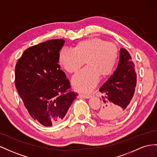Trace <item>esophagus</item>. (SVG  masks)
<instances>
[{"label":"esophagus","instance_id":"esophagus-1","mask_svg":"<svg viewBox=\"0 0 157 157\" xmlns=\"http://www.w3.org/2000/svg\"><path fill=\"white\" fill-rule=\"evenodd\" d=\"M79 96L82 97V98H89L91 97V96L89 95H82H82H79Z\"/></svg>","mask_w":157,"mask_h":157}]
</instances>
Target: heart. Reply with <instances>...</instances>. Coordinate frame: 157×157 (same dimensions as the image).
<instances>
[{
    "mask_svg": "<svg viewBox=\"0 0 157 157\" xmlns=\"http://www.w3.org/2000/svg\"><path fill=\"white\" fill-rule=\"evenodd\" d=\"M118 56L114 44L93 37L79 42L74 49L62 48L59 60L69 73L76 72L86 60L87 66L74 75L71 83L78 91L90 92L97 85L100 75L106 77L113 72Z\"/></svg>",
    "mask_w": 157,
    "mask_h": 157,
    "instance_id": "obj_1",
    "label": "heart"
}]
</instances>
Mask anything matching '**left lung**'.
<instances>
[{
  "label": "left lung",
  "instance_id": "1",
  "mask_svg": "<svg viewBox=\"0 0 157 157\" xmlns=\"http://www.w3.org/2000/svg\"><path fill=\"white\" fill-rule=\"evenodd\" d=\"M134 68L135 65L128 51L120 48L117 68L99 89L103 95L102 106L97 112L100 118L114 120L126 115L136 86L137 75Z\"/></svg>",
  "mask_w": 157,
  "mask_h": 157
}]
</instances>
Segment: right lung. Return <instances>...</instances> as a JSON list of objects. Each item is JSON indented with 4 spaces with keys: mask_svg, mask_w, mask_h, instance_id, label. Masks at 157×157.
<instances>
[{
    "mask_svg": "<svg viewBox=\"0 0 157 157\" xmlns=\"http://www.w3.org/2000/svg\"><path fill=\"white\" fill-rule=\"evenodd\" d=\"M64 39H52L24 52L15 68V85L29 114L44 126L63 120L78 95L59 64Z\"/></svg>",
    "mask_w": 157,
    "mask_h": 157,
    "instance_id": "right-lung-1",
    "label": "right lung"
}]
</instances>
